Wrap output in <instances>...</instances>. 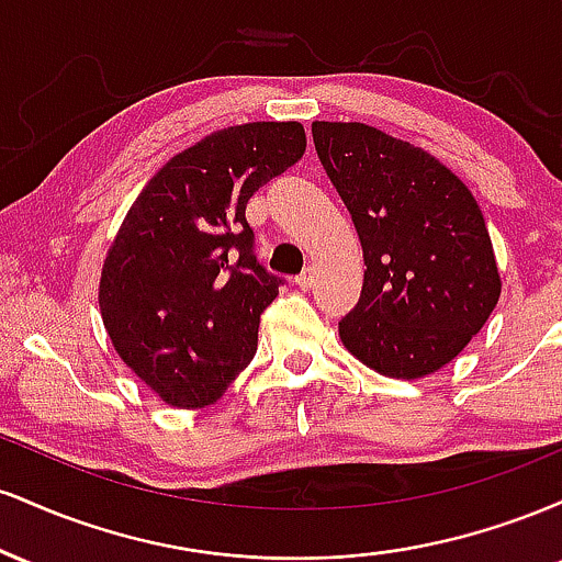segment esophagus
<instances>
[{
	"label": "esophagus",
	"instance_id": "1",
	"mask_svg": "<svg viewBox=\"0 0 562 562\" xmlns=\"http://www.w3.org/2000/svg\"><path fill=\"white\" fill-rule=\"evenodd\" d=\"M314 274H317V272H314V267L303 269V272H301L299 277H295V282H299V288H301V290L312 288V285H314Z\"/></svg>",
	"mask_w": 562,
	"mask_h": 562
}]
</instances>
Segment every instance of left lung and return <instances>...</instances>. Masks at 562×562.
Masks as SVG:
<instances>
[{
    "label": "left lung",
    "mask_w": 562,
    "mask_h": 562,
    "mask_svg": "<svg viewBox=\"0 0 562 562\" xmlns=\"http://www.w3.org/2000/svg\"><path fill=\"white\" fill-rule=\"evenodd\" d=\"M364 250L359 303L338 322L359 362L396 380L441 370L499 301L492 237L470 190L430 153L367 124H312Z\"/></svg>",
    "instance_id": "left-lung-1"
}]
</instances>
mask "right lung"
<instances>
[{
	"label": "right lung",
	"mask_w": 562,
	"mask_h": 562,
	"mask_svg": "<svg viewBox=\"0 0 562 562\" xmlns=\"http://www.w3.org/2000/svg\"><path fill=\"white\" fill-rule=\"evenodd\" d=\"M303 150L299 121L222 128L173 156L128 209L100 312L119 357L166 404H214L254 359L285 280L256 261L245 205Z\"/></svg>",
	"instance_id": "right-lung-1"
}]
</instances>
